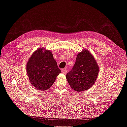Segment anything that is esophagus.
I'll return each mask as SVG.
<instances>
[{"instance_id": "34e87169", "label": "esophagus", "mask_w": 127, "mask_h": 127, "mask_svg": "<svg viewBox=\"0 0 127 127\" xmlns=\"http://www.w3.org/2000/svg\"><path fill=\"white\" fill-rule=\"evenodd\" d=\"M67 70H66V68H64V69H63L62 70H61V72H62V73L63 74H66V73L67 72Z\"/></svg>"}]
</instances>
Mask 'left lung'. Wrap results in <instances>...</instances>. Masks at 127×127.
I'll return each instance as SVG.
<instances>
[{"label": "left lung", "instance_id": "left-lung-1", "mask_svg": "<svg viewBox=\"0 0 127 127\" xmlns=\"http://www.w3.org/2000/svg\"><path fill=\"white\" fill-rule=\"evenodd\" d=\"M99 68L93 56L86 50L78 53L72 69L66 75L70 87L82 92L93 86L98 74Z\"/></svg>", "mask_w": 127, "mask_h": 127}]
</instances>
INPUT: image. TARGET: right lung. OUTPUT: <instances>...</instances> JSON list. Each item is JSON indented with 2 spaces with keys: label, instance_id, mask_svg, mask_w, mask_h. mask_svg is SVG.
Wrapping results in <instances>:
<instances>
[{
  "label": "right lung",
  "instance_id": "add662e5",
  "mask_svg": "<svg viewBox=\"0 0 127 127\" xmlns=\"http://www.w3.org/2000/svg\"><path fill=\"white\" fill-rule=\"evenodd\" d=\"M26 71L31 83L41 91L47 90L52 86L61 72L52 52L43 48L37 49L30 58Z\"/></svg>",
  "mask_w": 127,
  "mask_h": 127
}]
</instances>
